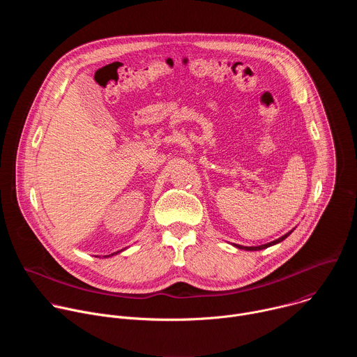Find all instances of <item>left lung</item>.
Returning a JSON list of instances; mask_svg holds the SVG:
<instances>
[{
  "label": "left lung",
  "mask_w": 357,
  "mask_h": 357,
  "mask_svg": "<svg viewBox=\"0 0 357 357\" xmlns=\"http://www.w3.org/2000/svg\"><path fill=\"white\" fill-rule=\"evenodd\" d=\"M295 229H292L291 231H288L287 234H284V236H281L280 238H277V240H274V241H270V243H267V244H261V245H252V247H247V245H238V244H233L234 247H237V248H240V250H247V251H259V250H263V248H267V247H271V245H274V244H278V243H281L282 240H285L292 231H294Z\"/></svg>",
  "instance_id": "obj_1"
}]
</instances>
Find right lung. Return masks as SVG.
<instances>
[{"label": "right lung", "mask_w": 357, "mask_h": 357, "mask_svg": "<svg viewBox=\"0 0 357 357\" xmlns=\"http://www.w3.org/2000/svg\"><path fill=\"white\" fill-rule=\"evenodd\" d=\"M126 248H123V250H119V251H116V252H113V254H109V256H103L105 259H107V257H113V256H116V254H119V252H121V251H124Z\"/></svg>", "instance_id": "obj_1"}]
</instances>
